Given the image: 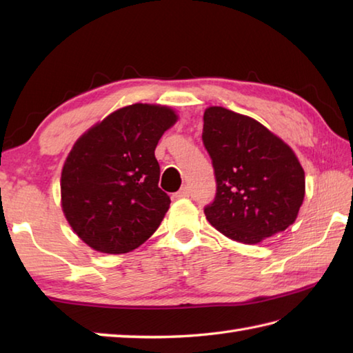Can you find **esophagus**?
Listing matches in <instances>:
<instances>
[{
    "label": "esophagus",
    "mask_w": 353,
    "mask_h": 353,
    "mask_svg": "<svg viewBox=\"0 0 353 353\" xmlns=\"http://www.w3.org/2000/svg\"><path fill=\"white\" fill-rule=\"evenodd\" d=\"M186 197H190L188 188H182L181 191H177V192L174 194V199H186Z\"/></svg>",
    "instance_id": "1"
}]
</instances>
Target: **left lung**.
<instances>
[{
  "mask_svg": "<svg viewBox=\"0 0 353 353\" xmlns=\"http://www.w3.org/2000/svg\"><path fill=\"white\" fill-rule=\"evenodd\" d=\"M203 123L216 179L206 220L243 244L291 226L305 199V171L292 148L256 119L226 108L209 106Z\"/></svg>",
  "mask_w": 353,
  "mask_h": 353,
  "instance_id": "8db88e82",
  "label": "left lung"
}]
</instances>
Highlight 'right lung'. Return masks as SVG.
Returning <instances> with one entry per match:
<instances>
[{
  "instance_id": "1",
  "label": "right lung",
  "mask_w": 353,
  "mask_h": 353,
  "mask_svg": "<svg viewBox=\"0 0 353 353\" xmlns=\"http://www.w3.org/2000/svg\"><path fill=\"white\" fill-rule=\"evenodd\" d=\"M177 119L168 106L134 103L74 142L62 168L61 205L74 234L91 249L129 253L159 228L171 200L157 186L154 148Z\"/></svg>"
}]
</instances>
